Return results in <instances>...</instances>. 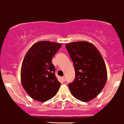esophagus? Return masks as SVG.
I'll return each mask as SVG.
<instances>
[{
    "label": "esophagus",
    "instance_id": "obj_1",
    "mask_svg": "<svg viewBox=\"0 0 124 124\" xmlns=\"http://www.w3.org/2000/svg\"><path fill=\"white\" fill-rule=\"evenodd\" d=\"M62 80H63V82H65V81H66V78H65V77H63V78H62Z\"/></svg>",
    "mask_w": 124,
    "mask_h": 124
}]
</instances>
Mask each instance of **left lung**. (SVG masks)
I'll use <instances>...</instances> for the list:
<instances>
[{
	"mask_svg": "<svg viewBox=\"0 0 124 124\" xmlns=\"http://www.w3.org/2000/svg\"><path fill=\"white\" fill-rule=\"evenodd\" d=\"M72 61L75 78L68 86L78 100L88 102L101 92L107 80L105 63L100 52L91 43L80 41L65 45Z\"/></svg>",
	"mask_w": 124,
	"mask_h": 124,
	"instance_id": "left-lung-1",
	"label": "left lung"
}]
</instances>
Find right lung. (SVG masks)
<instances>
[{"label":"right lung","mask_w":124,"mask_h":124,"mask_svg":"<svg viewBox=\"0 0 124 124\" xmlns=\"http://www.w3.org/2000/svg\"><path fill=\"white\" fill-rule=\"evenodd\" d=\"M62 44L40 41L34 44L24 56L21 68L23 87L33 100L45 102L55 96L61 83L55 76L53 57Z\"/></svg>","instance_id":"obj_1"}]
</instances>
